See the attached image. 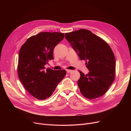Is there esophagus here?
Here are the masks:
<instances>
[{"instance_id": "obj_1", "label": "esophagus", "mask_w": 131, "mask_h": 131, "mask_svg": "<svg viewBox=\"0 0 131 131\" xmlns=\"http://www.w3.org/2000/svg\"><path fill=\"white\" fill-rule=\"evenodd\" d=\"M66 71H67V73H70V72H71L72 71V70H71L67 69V70H66Z\"/></svg>"}]
</instances>
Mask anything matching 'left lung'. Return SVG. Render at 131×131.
Returning a JSON list of instances; mask_svg holds the SVG:
<instances>
[{
  "label": "left lung",
  "instance_id": "1",
  "mask_svg": "<svg viewBox=\"0 0 131 131\" xmlns=\"http://www.w3.org/2000/svg\"><path fill=\"white\" fill-rule=\"evenodd\" d=\"M81 60H85L88 74L79 70L78 84L81 94L89 100L101 97L106 93L115 78L116 60L108 44L91 31L81 29L65 33Z\"/></svg>",
  "mask_w": 131,
  "mask_h": 131
}]
</instances>
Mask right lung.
<instances>
[{"mask_svg": "<svg viewBox=\"0 0 131 131\" xmlns=\"http://www.w3.org/2000/svg\"><path fill=\"white\" fill-rule=\"evenodd\" d=\"M64 38L62 32H39L29 37L20 50L18 77L25 89L37 99L50 97L66 75L65 70L45 69V65L54 59L55 47Z\"/></svg>", "mask_w": 131, "mask_h": 131, "instance_id": "right-lung-1", "label": "right lung"}]
</instances>
